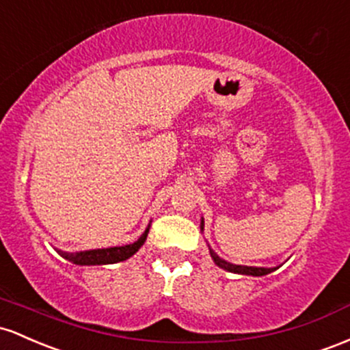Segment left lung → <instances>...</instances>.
<instances>
[{
  "mask_svg": "<svg viewBox=\"0 0 350 350\" xmlns=\"http://www.w3.org/2000/svg\"><path fill=\"white\" fill-rule=\"evenodd\" d=\"M202 230H203V223H202ZM211 258L213 261L217 262L219 268L230 271V273H238V274H250V276H265V274H269L271 271H274V268H253V266H238V265H231V262L223 261L221 258L218 256L217 253L210 250Z\"/></svg>",
  "mask_w": 350,
  "mask_h": 350,
  "instance_id": "left-lung-1",
  "label": "left lung"
}]
</instances>
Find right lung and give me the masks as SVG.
I'll return each instance as SVG.
<instances>
[{
	"instance_id": "1",
	"label": "right lung",
	"mask_w": 350,
	"mask_h": 350,
	"mask_svg": "<svg viewBox=\"0 0 350 350\" xmlns=\"http://www.w3.org/2000/svg\"><path fill=\"white\" fill-rule=\"evenodd\" d=\"M148 228L145 230V233L137 239L132 245L125 246H116V248H104V250H92V251H81V253H66V251H59L62 258L69 260L74 265L81 266H90V265H112V262L125 261L127 258H131L132 254H135L139 251L140 246L144 245V241L147 239Z\"/></svg>"
}]
</instances>
